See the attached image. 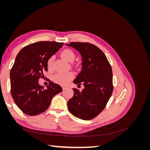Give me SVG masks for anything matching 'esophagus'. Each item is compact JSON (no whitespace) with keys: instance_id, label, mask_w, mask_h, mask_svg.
<instances>
[{"instance_id":"1","label":"esophagus","mask_w":150,"mask_h":150,"mask_svg":"<svg viewBox=\"0 0 150 150\" xmlns=\"http://www.w3.org/2000/svg\"><path fill=\"white\" fill-rule=\"evenodd\" d=\"M62 90H65L67 89V87L66 86H62Z\"/></svg>"}]
</instances>
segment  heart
Instances as JSON below:
<instances>
[{
  "label": "heart",
  "instance_id": "1",
  "mask_svg": "<svg viewBox=\"0 0 150 150\" xmlns=\"http://www.w3.org/2000/svg\"><path fill=\"white\" fill-rule=\"evenodd\" d=\"M61 56L63 58H64L67 61L69 62H73L76 57V54L74 52L70 49H66L64 50V51L61 52ZM54 58L55 57L52 56L51 57H49L47 61V67L49 69H51L52 67ZM73 78L74 74H72V72H69V73H61L60 72V73H57L54 76L53 79L57 83L64 85L67 84Z\"/></svg>",
  "mask_w": 150,
  "mask_h": 150
}]
</instances>
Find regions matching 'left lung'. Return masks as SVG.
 <instances>
[{
  "instance_id": "obj_1",
  "label": "left lung",
  "mask_w": 150,
  "mask_h": 150,
  "mask_svg": "<svg viewBox=\"0 0 150 150\" xmlns=\"http://www.w3.org/2000/svg\"><path fill=\"white\" fill-rule=\"evenodd\" d=\"M79 51L82 70L74 83L84 86L82 91L74 88V96L67 102L72 115L84 120L94 118L106 107L113 91L111 65L101 50L88 42L66 44Z\"/></svg>"
}]
</instances>
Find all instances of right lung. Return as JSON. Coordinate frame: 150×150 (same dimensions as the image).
Wrapping results in <instances>:
<instances>
[{
	"label": "right lung",
	"instance_id": "obj_1",
	"mask_svg": "<svg viewBox=\"0 0 150 150\" xmlns=\"http://www.w3.org/2000/svg\"><path fill=\"white\" fill-rule=\"evenodd\" d=\"M64 43L40 41L22 48L10 72L11 94L16 105L25 114L38 115L47 110L52 98L61 93V86L50 82L46 89L39 84L47 71V61Z\"/></svg>",
	"mask_w": 150,
	"mask_h": 150
}]
</instances>
